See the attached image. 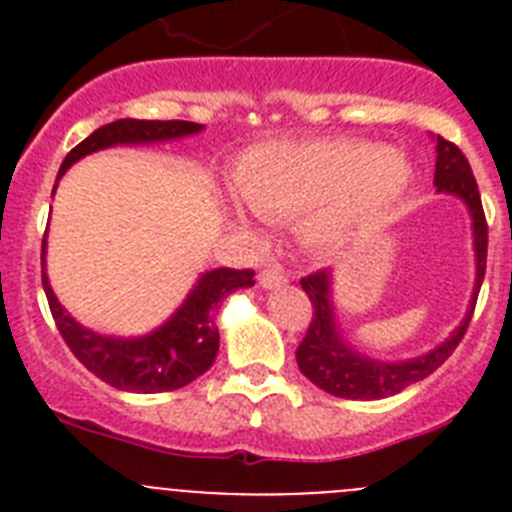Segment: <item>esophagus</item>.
I'll list each match as a JSON object with an SVG mask.
<instances>
[{
  "label": "esophagus",
  "instance_id": "1",
  "mask_svg": "<svg viewBox=\"0 0 512 512\" xmlns=\"http://www.w3.org/2000/svg\"><path fill=\"white\" fill-rule=\"evenodd\" d=\"M284 282H287V274H284L282 266L271 264V266H266V269H261L259 284L264 289H274V287H279V284H284Z\"/></svg>",
  "mask_w": 512,
  "mask_h": 512
}]
</instances>
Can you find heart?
I'll return each mask as SVG.
<instances>
[{
	"label": "heart",
	"instance_id": "heart-1",
	"mask_svg": "<svg viewBox=\"0 0 512 512\" xmlns=\"http://www.w3.org/2000/svg\"><path fill=\"white\" fill-rule=\"evenodd\" d=\"M408 176L397 153L372 143L277 140L251 148L235 166L233 184L243 205L266 220L320 207L312 230L318 238H336L390 207Z\"/></svg>",
	"mask_w": 512,
	"mask_h": 512
}]
</instances>
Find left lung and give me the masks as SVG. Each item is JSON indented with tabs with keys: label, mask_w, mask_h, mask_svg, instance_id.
I'll return each mask as SVG.
<instances>
[{
	"label": "left lung",
	"mask_w": 512,
	"mask_h": 512,
	"mask_svg": "<svg viewBox=\"0 0 512 512\" xmlns=\"http://www.w3.org/2000/svg\"><path fill=\"white\" fill-rule=\"evenodd\" d=\"M436 176L433 184L438 192H449L467 202L469 215H472L474 230V253H477V279H474L472 302H469L467 318L461 320L459 328L451 333L441 346H436L428 354L408 361H379L372 356L359 354L351 343L343 341L336 325V312L330 302V271L320 269L315 274H307L300 279L305 295L312 302V320L307 328L305 338L297 346V366L300 372L318 384L333 397L343 400H382L402 392L410 384L420 382L428 374H433L443 361L454 354L464 333L472 320L474 305H477L479 287L485 279L487 266V220L479 200L477 179L472 174L467 156L454 146L451 140L436 138Z\"/></svg>",
	"instance_id": "obj_1"
}]
</instances>
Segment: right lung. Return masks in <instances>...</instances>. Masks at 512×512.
I'll use <instances>...</instances> for the list:
<instances>
[{
    "mask_svg": "<svg viewBox=\"0 0 512 512\" xmlns=\"http://www.w3.org/2000/svg\"><path fill=\"white\" fill-rule=\"evenodd\" d=\"M202 125L187 120H125L107 122L84 138L69 156L63 158L58 176L66 174L71 164L94 151L112 146H140V143H164V140L184 138L200 133ZM56 192V189H53ZM43 264H45V238H43ZM251 269H212L202 274L189 292L182 307L166 320L161 328L151 330L140 338H112L99 336L94 330L76 323L61 302L53 295L51 284L43 271V289L51 305L58 333L63 336L71 354L97 374L102 382L112 384L122 392H171L187 387L207 372L220 348V330L215 325L217 307L230 292L251 287Z\"/></svg>",
    "mask_w": 512,
    "mask_h": 512,
    "instance_id": "right-lung-1",
    "label": "right lung"
}]
</instances>
